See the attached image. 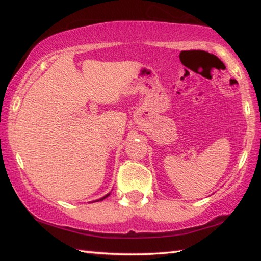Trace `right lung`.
<instances>
[{"instance_id":"right-lung-1","label":"right lung","mask_w":261,"mask_h":261,"mask_svg":"<svg viewBox=\"0 0 261 261\" xmlns=\"http://www.w3.org/2000/svg\"><path fill=\"white\" fill-rule=\"evenodd\" d=\"M109 194H110V193H108V194H106V196H105V197H102V198H100V199H98V200H95V201H101V200H103V199H106V198H107V197L109 196Z\"/></svg>"}]
</instances>
